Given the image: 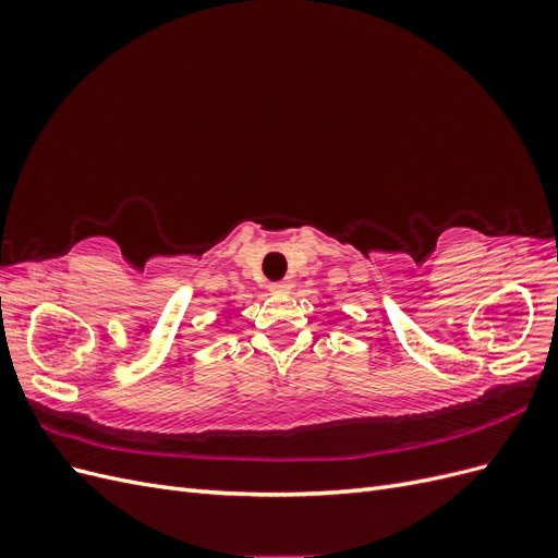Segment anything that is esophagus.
<instances>
[{"instance_id":"34e87169","label":"esophagus","mask_w":558,"mask_h":558,"mask_svg":"<svg viewBox=\"0 0 558 558\" xmlns=\"http://www.w3.org/2000/svg\"><path fill=\"white\" fill-rule=\"evenodd\" d=\"M293 283L291 281H277V283H269V291L272 293H291Z\"/></svg>"}]
</instances>
